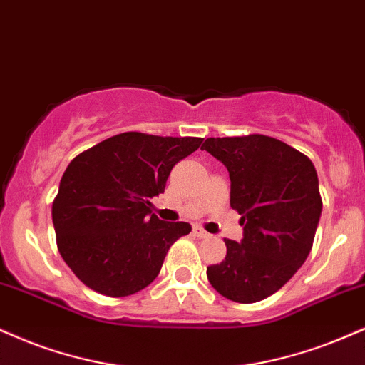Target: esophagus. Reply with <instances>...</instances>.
Listing matches in <instances>:
<instances>
[{"mask_svg":"<svg viewBox=\"0 0 365 365\" xmlns=\"http://www.w3.org/2000/svg\"><path fill=\"white\" fill-rule=\"evenodd\" d=\"M194 235L197 236V238H207L209 232L202 230V227H197V226H195V227H194Z\"/></svg>","mask_w":365,"mask_h":365,"instance_id":"34e87169","label":"esophagus"}]
</instances>
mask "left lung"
Wrapping results in <instances>:
<instances>
[{
	"label": "left lung",
	"instance_id": "left-lung-1",
	"mask_svg": "<svg viewBox=\"0 0 365 365\" xmlns=\"http://www.w3.org/2000/svg\"><path fill=\"white\" fill-rule=\"evenodd\" d=\"M200 149L230 171L231 207L243 240H225L226 258L207 279L226 299L250 304L277 292L313 248L322 216L318 175L306 155L263 134L209 138Z\"/></svg>",
	"mask_w": 365,
	"mask_h": 365
}]
</instances>
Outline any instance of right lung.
<instances>
[{"mask_svg":"<svg viewBox=\"0 0 365 365\" xmlns=\"http://www.w3.org/2000/svg\"><path fill=\"white\" fill-rule=\"evenodd\" d=\"M200 144L202 138L124 133L68 165L52 202V222L57 250L83 284L124 297L158 277L166 252L192 227L160 221L151 199L163 194L171 168Z\"/></svg>","mask_w":365,"mask_h":365,"instance_id":"1","label":"right lung"}]
</instances>
